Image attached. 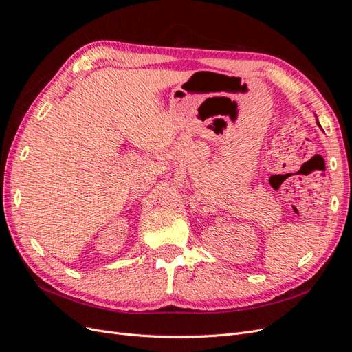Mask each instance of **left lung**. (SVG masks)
<instances>
[{"label": "left lung", "instance_id": "obj_1", "mask_svg": "<svg viewBox=\"0 0 352 352\" xmlns=\"http://www.w3.org/2000/svg\"><path fill=\"white\" fill-rule=\"evenodd\" d=\"M317 124H318V126H320V123H318V122H317Z\"/></svg>", "mask_w": 352, "mask_h": 352}]
</instances>
